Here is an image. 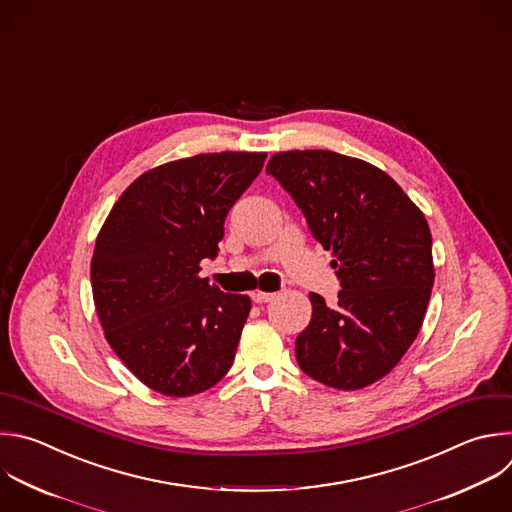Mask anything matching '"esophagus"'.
Returning a JSON list of instances; mask_svg holds the SVG:
<instances>
[{
    "instance_id": "obj_1",
    "label": "esophagus",
    "mask_w": 512,
    "mask_h": 512,
    "mask_svg": "<svg viewBox=\"0 0 512 512\" xmlns=\"http://www.w3.org/2000/svg\"><path fill=\"white\" fill-rule=\"evenodd\" d=\"M253 301H257V303H267V301H273L275 297H277V293H269V291H261V289H257V291H253Z\"/></svg>"
}]
</instances>
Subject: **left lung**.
Returning a JSON list of instances; mask_svg holds the SVG:
<instances>
[{"mask_svg": "<svg viewBox=\"0 0 512 512\" xmlns=\"http://www.w3.org/2000/svg\"><path fill=\"white\" fill-rule=\"evenodd\" d=\"M267 173L331 251L342 283L333 307L309 293L297 364L319 384L362 390L398 366L422 327L434 285L428 221L390 175L354 156L287 150L271 156Z\"/></svg>", "mask_w": 512, "mask_h": 512, "instance_id": "1", "label": "left lung"}]
</instances>
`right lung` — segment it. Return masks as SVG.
<instances>
[{
  "instance_id": "right-lung-1",
  "label": "right lung",
  "mask_w": 512,
  "mask_h": 512,
  "mask_svg": "<svg viewBox=\"0 0 512 512\" xmlns=\"http://www.w3.org/2000/svg\"><path fill=\"white\" fill-rule=\"evenodd\" d=\"M265 156L225 150L154 166L120 195L96 237L90 279L104 337L158 394L195 396L231 370L251 299L199 273Z\"/></svg>"
}]
</instances>
